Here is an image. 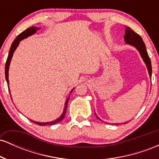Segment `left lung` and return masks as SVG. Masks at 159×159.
Returning a JSON list of instances; mask_svg holds the SVG:
<instances>
[{"label":"left lung","instance_id":"obj_1","mask_svg":"<svg viewBox=\"0 0 159 159\" xmlns=\"http://www.w3.org/2000/svg\"><path fill=\"white\" fill-rule=\"evenodd\" d=\"M124 39H125V44H128L129 45H132V46L134 47L138 51V52L140 53V55L141 56L142 59L144 63H145L146 66L147 67V70H148L149 77H152V65H151V61L149 59L148 54H147V49H146V45L144 44L143 39L140 37V35H138V34H136L134 30H132L130 27H125V36H124ZM95 115L96 116V117L98 120L102 121L99 117L96 115L95 113ZM128 123L125 122V123ZM116 125V124L119 123H113Z\"/></svg>","mask_w":159,"mask_h":159}]
</instances>
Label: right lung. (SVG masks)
I'll list each match as a JSON object with an SVG mask.
<instances>
[{"label": "right lung", "mask_w": 159, "mask_h": 159, "mask_svg": "<svg viewBox=\"0 0 159 159\" xmlns=\"http://www.w3.org/2000/svg\"><path fill=\"white\" fill-rule=\"evenodd\" d=\"M39 29H40V27H34V26L30 27V28H27V30H25V31H23L22 33H21L19 35H18L17 37H16L15 40L13 41V43H12V45H11V47H10V52H9L8 57H7V62H6V66H5V78H6V81L7 82V85H8V86H9V84H10V82H9V68H10L11 60H12V56H13V53L15 52V51L16 50V48H17V47L19 46L20 42H21V40L24 39H26V38L28 37V36H32L33 34H36V31H37V30H39ZM8 89H9V92H10V87H8ZM74 89L75 88H73L72 90H71L70 93L72 92V91H73ZM69 96H70V95H69ZM10 96H11V94H10ZM11 97H12V96H11ZM69 99V96L66 98V100L65 106H64V108H63V113H62V114L61 115V116H60L59 117H58L57 119H56L55 120H53V121H51V122H45V123H40V122H36V121H34V120H31L33 123L37 124V125H54V124L59 123V122H61V120L65 117L66 113L67 105H68Z\"/></svg>", "instance_id": "right-lung-1"}]
</instances>
